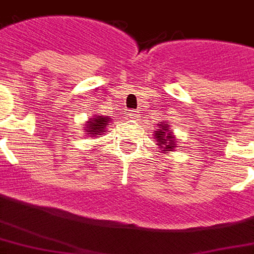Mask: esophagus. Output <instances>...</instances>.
<instances>
[{"label": "esophagus", "mask_w": 254, "mask_h": 254, "mask_svg": "<svg viewBox=\"0 0 254 254\" xmlns=\"http://www.w3.org/2000/svg\"><path fill=\"white\" fill-rule=\"evenodd\" d=\"M129 117H130L131 120H137L140 117V114H138V112H135V110H130V112H129Z\"/></svg>", "instance_id": "esophagus-1"}]
</instances>
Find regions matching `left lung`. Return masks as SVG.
Listing matches in <instances>:
<instances>
[{"instance_id":"8db88e82","label":"left lung","mask_w":254,"mask_h":254,"mask_svg":"<svg viewBox=\"0 0 254 254\" xmlns=\"http://www.w3.org/2000/svg\"><path fill=\"white\" fill-rule=\"evenodd\" d=\"M154 133V140L157 142L158 148L162 153L176 152L177 149V141H176V135L173 133V129L169 127V121H162L161 124H158L157 130H153Z\"/></svg>"}]
</instances>
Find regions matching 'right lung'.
<instances>
[{"label":"right lung","instance_id":"1","mask_svg":"<svg viewBox=\"0 0 254 254\" xmlns=\"http://www.w3.org/2000/svg\"><path fill=\"white\" fill-rule=\"evenodd\" d=\"M112 123V119L108 116H98V114H93V119L84 124L85 134L88 137H102L108 131V127Z\"/></svg>","mask_w":254,"mask_h":254}]
</instances>
